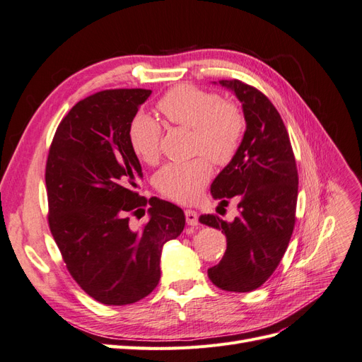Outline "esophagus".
Returning a JSON list of instances; mask_svg holds the SVG:
<instances>
[{
    "label": "esophagus",
    "mask_w": 362,
    "mask_h": 362,
    "mask_svg": "<svg viewBox=\"0 0 362 362\" xmlns=\"http://www.w3.org/2000/svg\"><path fill=\"white\" fill-rule=\"evenodd\" d=\"M185 222L190 226L198 225V213L193 210H185Z\"/></svg>",
    "instance_id": "obj_1"
}]
</instances>
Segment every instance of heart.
<instances>
[{
  "instance_id": "b5f03b06",
  "label": "heart",
  "mask_w": 362,
  "mask_h": 362,
  "mask_svg": "<svg viewBox=\"0 0 362 362\" xmlns=\"http://www.w3.org/2000/svg\"><path fill=\"white\" fill-rule=\"evenodd\" d=\"M157 107L172 125L193 131V154L205 155L216 164H226L235 156L245 131V117L234 103L223 101L214 92L181 84L164 95ZM160 140L161 127L156 119L146 113L133 117L128 127V141L140 161H157ZM206 157L164 166L154 178L156 189L175 202H194L213 173Z\"/></svg>"
}]
</instances>
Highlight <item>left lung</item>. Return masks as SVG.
Listing matches in <instances>:
<instances>
[{"label": "left lung", "instance_id": "8db88e82", "mask_svg": "<svg viewBox=\"0 0 362 362\" xmlns=\"http://www.w3.org/2000/svg\"><path fill=\"white\" fill-rule=\"evenodd\" d=\"M217 84V83H214ZM242 103L246 131L235 156L211 184V196L238 201L233 222L202 214L226 235L225 255L208 269L216 287L247 293L261 287L286 254L296 221L298 169L287 128L266 95L238 80L218 81Z\"/></svg>", "mask_w": 362, "mask_h": 362}]
</instances>
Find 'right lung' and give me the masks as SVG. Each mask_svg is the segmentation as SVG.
Returning <instances> with one entry per match:
<instances>
[{
  "mask_svg": "<svg viewBox=\"0 0 362 362\" xmlns=\"http://www.w3.org/2000/svg\"><path fill=\"white\" fill-rule=\"evenodd\" d=\"M152 92L103 90L63 117L47 161L49 229L76 284L104 305L144 299L160 281L163 246L184 229L185 216L168 201H149V221L129 226L146 199L128 141V127Z\"/></svg>",
  "mask_w": 362,
  "mask_h": 362,
  "instance_id": "add662e5",
  "label": "right lung"
}]
</instances>
